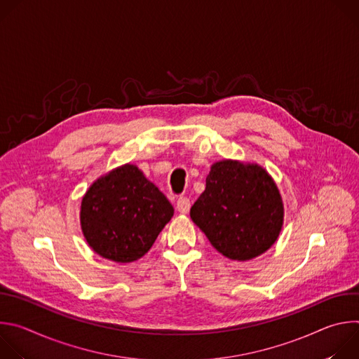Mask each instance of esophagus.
<instances>
[{"instance_id": "obj_1", "label": "esophagus", "mask_w": 359, "mask_h": 359, "mask_svg": "<svg viewBox=\"0 0 359 359\" xmlns=\"http://www.w3.org/2000/svg\"><path fill=\"white\" fill-rule=\"evenodd\" d=\"M177 212L186 215L190 210V200L187 197H179L177 198V204H176Z\"/></svg>"}]
</instances>
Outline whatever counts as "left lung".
<instances>
[{
    "instance_id": "left-lung-1",
    "label": "left lung",
    "mask_w": 359,
    "mask_h": 359,
    "mask_svg": "<svg viewBox=\"0 0 359 359\" xmlns=\"http://www.w3.org/2000/svg\"><path fill=\"white\" fill-rule=\"evenodd\" d=\"M190 217L212 245L231 260H251L277 240L284 217L280 191L257 165L217 162Z\"/></svg>"
}]
</instances>
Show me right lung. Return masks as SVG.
Returning <instances> with one entry per match:
<instances>
[{
  "instance_id": "right-lung-1",
  "label": "right lung",
  "mask_w": 359,
  "mask_h": 359,
  "mask_svg": "<svg viewBox=\"0 0 359 359\" xmlns=\"http://www.w3.org/2000/svg\"><path fill=\"white\" fill-rule=\"evenodd\" d=\"M173 216L166 196L133 165L97 179L81 206V224L95 252L118 263L137 260Z\"/></svg>"
}]
</instances>
